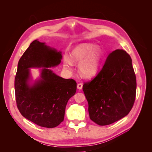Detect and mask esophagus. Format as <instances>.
I'll return each instance as SVG.
<instances>
[{"mask_svg":"<svg viewBox=\"0 0 152 152\" xmlns=\"http://www.w3.org/2000/svg\"><path fill=\"white\" fill-rule=\"evenodd\" d=\"M82 86H83V84H82V83H79L77 84V88L78 89H82Z\"/></svg>","mask_w":152,"mask_h":152,"instance_id":"34e87169","label":"esophagus"}]
</instances>
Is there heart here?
<instances>
[{
  "mask_svg": "<svg viewBox=\"0 0 152 152\" xmlns=\"http://www.w3.org/2000/svg\"><path fill=\"white\" fill-rule=\"evenodd\" d=\"M94 48L90 44H82L73 49L70 54L71 60L68 58H64V66L72 68L74 63H80L79 70L82 75L90 77L97 72L101 58V51L99 49Z\"/></svg>",
  "mask_w": 152,
  "mask_h": 152,
  "instance_id": "obj_1",
  "label": "heart"
}]
</instances>
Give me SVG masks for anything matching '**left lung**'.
<instances>
[{"mask_svg":"<svg viewBox=\"0 0 152 152\" xmlns=\"http://www.w3.org/2000/svg\"><path fill=\"white\" fill-rule=\"evenodd\" d=\"M91 121L107 126L120 120L134 105L136 79L132 59L126 51L116 49L110 53L93 79L84 82Z\"/></svg>","mask_w":152,"mask_h":152,"instance_id":"obj_1","label":"left lung"}]
</instances>
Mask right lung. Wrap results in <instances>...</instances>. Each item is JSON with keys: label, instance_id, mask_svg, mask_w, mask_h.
Returning <instances> with one entry per match:
<instances>
[{"label": "right lung", "instance_id": "right-lung-1", "mask_svg": "<svg viewBox=\"0 0 152 152\" xmlns=\"http://www.w3.org/2000/svg\"><path fill=\"white\" fill-rule=\"evenodd\" d=\"M61 58V52L35 40L18 64L15 80L17 107L25 118L40 127L53 128L63 121L68 101L76 93L77 82L42 68V79L30 86L27 83L30 78L28 68L56 66Z\"/></svg>", "mask_w": 152, "mask_h": 152}]
</instances>
